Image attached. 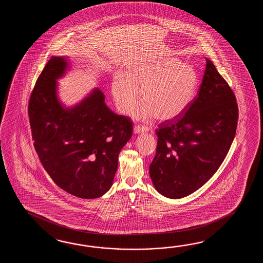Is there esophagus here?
Returning a JSON list of instances; mask_svg holds the SVG:
<instances>
[{"mask_svg":"<svg viewBox=\"0 0 263 263\" xmlns=\"http://www.w3.org/2000/svg\"><path fill=\"white\" fill-rule=\"evenodd\" d=\"M149 128L147 126H144V125H136L134 127V133L135 134H140V133H145L148 132Z\"/></svg>","mask_w":263,"mask_h":263,"instance_id":"34e87169","label":"esophagus"}]
</instances>
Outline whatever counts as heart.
Returning <instances> with one entry per match:
<instances>
[{"instance_id":"1","label":"heart","mask_w":263,"mask_h":263,"mask_svg":"<svg viewBox=\"0 0 263 263\" xmlns=\"http://www.w3.org/2000/svg\"><path fill=\"white\" fill-rule=\"evenodd\" d=\"M198 76L190 65L176 58L135 65L124 75L118 73L112 82V95L118 110L128 112L139 99L141 105L133 111L136 118L172 120L179 118L196 96Z\"/></svg>"}]
</instances>
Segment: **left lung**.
Instances as JSON below:
<instances>
[{
    "label": "left lung",
    "mask_w": 263,
    "mask_h": 263,
    "mask_svg": "<svg viewBox=\"0 0 263 263\" xmlns=\"http://www.w3.org/2000/svg\"><path fill=\"white\" fill-rule=\"evenodd\" d=\"M197 96L181 117L156 129V155L149 165L154 187L169 198L198 190L218 170L234 139L238 104L234 93L206 58Z\"/></svg>",
    "instance_id": "left-lung-1"
}]
</instances>
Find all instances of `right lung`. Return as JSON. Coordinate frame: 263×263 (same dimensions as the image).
Returning <instances> with one entry per match:
<instances>
[{"mask_svg": "<svg viewBox=\"0 0 263 263\" xmlns=\"http://www.w3.org/2000/svg\"><path fill=\"white\" fill-rule=\"evenodd\" d=\"M67 68V58L52 56L32 91L28 112L34 149L57 186L81 198H97L112 186L133 122L110 110L99 88L75 106H63L56 81Z\"/></svg>", "mask_w": 263, "mask_h": 263, "instance_id": "add662e5", "label": "right lung"}]
</instances>
